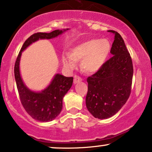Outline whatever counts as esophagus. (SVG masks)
Listing matches in <instances>:
<instances>
[{
	"label": "esophagus",
	"mask_w": 152,
	"mask_h": 152,
	"mask_svg": "<svg viewBox=\"0 0 152 152\" xmlns=\"http://www.w3.org/2000/svg\"><path fill=\"white\" fill-rule=\"evenodd\" d=\"M82 81V78L80 77V76H74V83H79V82H81Z\"/></svg>",
	"instance_id": "1"
}]
</instances>
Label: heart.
<instances>
[{"mask_svg":"<svg viewBox=\"0 0 152 152\" xmlns=\"http://www.w3.org/2000/svg\"><path fill=\"white\" fill-rule=\"evenodd\" d=\"M111 43L107 39H94L84 42L71 49L70 54H63L62 63L69 70L76 68L77 61H81L83 70L88 73L98 71L105 63L111 50Z\"/></svg>","mask_w":152,"mask_h":152,"instance_id":"1","label":"heart"}]
</instances>
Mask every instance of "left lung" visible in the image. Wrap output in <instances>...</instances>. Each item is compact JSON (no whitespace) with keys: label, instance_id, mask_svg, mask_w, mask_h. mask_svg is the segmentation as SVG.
Masks as SVG:
<instances>
[{"label":"left lung","instance_id":"8db88e82","mask_svg":"<svg viewBox=\"0 0 152 152\" xmlns=\"http://www.w3.org/2000/svg\"><path fill=\"white\" fill-rule=\"evenodd\" d=\"M112 56L92 76L87 78V109L93 116L107 119L116 114L125 105L131 93L133 65L123 39L114 30Z\"/></svg>","mask_w":152,"mask_h":152}]
</instances>
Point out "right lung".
<instances>
[{
    "label": "right lung",
    "mask_w": 152,
    "mask_h": 152,
    "mask_svg": "<svg viewBox=\"0 0 152 152\" xmlns=\"http://www.w3.org/2000/svg\"><path fill=\"white\" fill-rule=\"evenodd\" d=\"M68 30H56L49 33L37 32L33 34L24 42L16 58L14 74L20 99L26 112L38 121H52L59 115L62 109L63 98L72 86L73 77H66L57 74L51 83L42 92L30 91L24 84L20 73L19 66L22 52L39 39H52Z\"/></svg>",
    "instance_id": "right-lung-1"
}]
</instances>
